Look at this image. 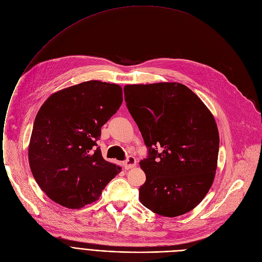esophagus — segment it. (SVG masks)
<instances>
[{"label": "esophagus", "instance_id": "1", "mask_svg": "<svg viewBox=\"0 0 262 262\" xmlns=\"http://www.w3.org/2000/svg\"><path fill=\"white\" fill-rule=\"evenodd\" d=\"M123 166L126 170H129V169H133L135 166H136V159L135 157L133 156H129L125 162L123 163Z\"/></svg>", "mask_w": 262, "mask_h": 262}]
</instances>
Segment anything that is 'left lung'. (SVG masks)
I'll return each instance as SVG.
<instances>
[{"label":"left lung","mask_w":262,"mask_h":262,"mask_svg":"<svg viewBox=\"0 0 262 262\" xmlns=\"http://www.w3.org/2000/svg\"><path fill=\"white\" fill-rule=\"evenodd\" d=\"M124 92L149 148L148 158L139 163L146 174L140 203L166 217L190 212L215 178L219 133L213 114L179 83L126 85Z\"/></svg>","instance_id":"1"}]
</instances>
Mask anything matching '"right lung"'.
Returning a JSON list of instances; mask_svg holds the SVG:
<instances>
[{
    "label": "right lung",
    "instance_id": "add662e5",
    "mask_svg": "<svg viewBox=\"0 0 262 262\" xmlns=\"http://www.w3.org/2000/svg\"><path fill=\"white\" fill-rule=\"evenodd\" d=\"M122 103L119 85L89 80L51 94L39 108L28 147L29 166L54 203L84 208L122 171L95 149L100 128Z\"/></svg>",
    "mask_w": 262,
    "mask_h": 262
}]
</instances>
